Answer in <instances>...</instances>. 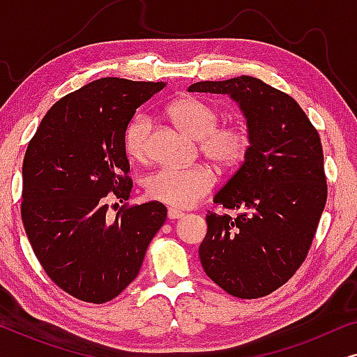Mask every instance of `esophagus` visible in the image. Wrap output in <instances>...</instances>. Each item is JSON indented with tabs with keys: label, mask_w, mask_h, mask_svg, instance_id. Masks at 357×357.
<instances>
[{
	"label": "esophagus",
	"mask_w": 357,
	"mask_h": 357,
	"mask_svg": "<svg viewBox=\"0 0 357 357\" xmlns=\"http://www.w3.org/2000/svg\"><path fill=\"white\" fill-rule=\"evenodd\" d=\"M183 216H185V213L178 211V209L169 208V211H167V218L170 219V221H175V219H182Z\"/></svg>",
	"instance_id": "1"
}]
</instances>
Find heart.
<instances>
[{"instance_id": "b5f03b06", "label": "heart", "mask_w": 357, "mask_h": 357, "mask_svg": "<svg viewBox=\"0 0 357 357\" xmlns=\"http://www.w3.org/2000/svg\"><path fill=\"white\" fill-rule=\"evenodd\" d=\"M174 123L199 141L204 158L218 165H234L245 154L248 146L247 131L238 123L218 126L219 114L213 105L185 97L169 107ZM151 121L146 115H136L125 131V148L135 159H144L148 154ZM214 175L206 167L175 169L160 167L146 180V193L149 198L174 208H192L211 192Z\"/></svg>"}]
</instances>
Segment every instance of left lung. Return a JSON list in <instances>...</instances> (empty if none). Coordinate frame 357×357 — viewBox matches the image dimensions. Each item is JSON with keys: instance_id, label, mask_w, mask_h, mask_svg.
<instances>
[{"instance_id": "left-lung-1", "label": "left lung", "mask_w": 357, "mask_h": 357, "mask_svg": "<svg viewBox=\"0 0 357 357\" xmlns=\"http://www.w3.org/2000/svg\"><path fill=\"white\" fill-rule=\"evenodd\" d=\"M188 92L226 94L247 120L243 164L214 195L237 218L208 213L203 270L241 299L268 296L305 260L326 203L320 136L299 104L252 76L202 81Z\"/></svg>"}]
</instances>
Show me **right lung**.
<instances>
[{
  "label": "right lung",
  "mask_w": 357,
  "mask_h": 357,
  "mask_svg": "<svg viewBox=\"0 0 357 357\" xmlns=\"http://www.w3.org/2000/svg\"><path fill=\"white\" fill-rule=\"evenodd\" d=\"M165 82L102 77L56 102L27 146L21 214L50 280L76 299L104 304L138 276L167 209L149 202L109 218L107 199H128L125 131Z\"/></svg>",
  "instance_id": "obj_1"
}]
</instances>
